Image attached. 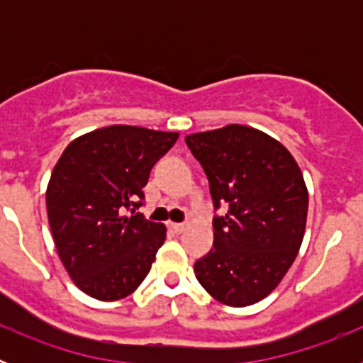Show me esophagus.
Returning a JSON list of instances; mask_svg holds the SVG:
<instances>
[{
	"label": "esophagus",
	"instance_id": "34e87169",
	"mask_svg": "<svg viewBox=\"0 0 363 363\" xmlns=\"http://www.w3.org/2000/svg\"><path fill=\"white\" fill-rule=\"evenodd\" d=\"M167 227H169V229H171L174 234H179L185 230L184 223H174V221H169V223H167Z\"/></svg>",
	"mask_w": 363,
	"mask_h": 363
}]
</instances>
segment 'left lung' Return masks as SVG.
<instances>
[{"label": "left lung", "mask_w": 363, "mask_h": 363, "mask_svg": "<svg viewBox=\"0 0 363 363\" xmlns=\"http://www.w3.org/2000/svg\"><path fill=\"white\" fill-rule=\"evenodd\" d=\"M209 178L214 243L194 274L214 300L252 306L277 289L300 251L309 192L293 154L278 140L247 125L185 136Z\"/></svg>", "instance_id": "left-lung-1"}]
</instances>
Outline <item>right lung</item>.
I'll return each instance as SVG.
<instances>
[{
	"mask_svg": "<svg viewBox=\"0 0 363 363\" xmlns=\"http://www.w3.org/2000/svg\"><path fill=\"white\" fill-rule=\"evenodd\" d=\"M178 133L108 125L76 138L47 185V216L63 267L79 289L101 301L129 296L149 274L165 225L138 209L150 169Z\"/></svg>",
	"mask_w": 363,
	"mask_h": 363,
	"instance_id": "1",
	"label": "right lung"
}]
</instances>
